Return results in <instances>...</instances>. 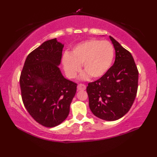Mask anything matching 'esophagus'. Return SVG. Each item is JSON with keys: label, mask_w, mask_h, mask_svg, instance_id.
Here are the masks:
<instances>
[{"label": "esophagus", "mask_w": 157, "mask_h": 157, "mask_svg": "<svg viewBox=\"0 0 157 157\" xmlns=\"http://www.w3.org/2000/svg\"><path fill=\"white\" fill-rule=\"evenodd\" d=\"M77 88L78 90H84L86 88V86L84 84H79Z\"/></svg>", "instance_id": "1"}]
</instances>
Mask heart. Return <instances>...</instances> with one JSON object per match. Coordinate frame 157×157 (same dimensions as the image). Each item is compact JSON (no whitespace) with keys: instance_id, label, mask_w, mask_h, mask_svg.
Listing matches in <instances>:
<instances>
[{"instance_id":"b5f03b06","label":"heart","mask_w":157,"mask_h":157,"mask_svg":"<svg viewBox=\"0 0 157 157\" xmlns=\"http://www.w3.org/2000/svg\"><path fill=\"white\" fill-rule=\"evenodd\" d=\"M114 55V48L109 42L91 39L75 45L71 54L65 52L62 57V65L66 75L70 79L75 78L81 71L82 64L86 72L82 79H87L90 75L98 79L104 76L111 68Z\"/></svg>"}]
</instances>
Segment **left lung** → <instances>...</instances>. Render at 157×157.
Segmentation results:
<instances>
[{
  "label": "left lung",
  "mask_w": 157,
  "mask_h": 157,
  "mask_svg": "<svg viewBox=\"0 0 157 157\" xmlns=\"http://www.w3.org/2000/svg\"><path fill=\"white\" fill-rule=\"evenodd\" d=\"M115 60L108 72L98 80L89 83L86 91L89 106L96 117L115 121L131 108L138 90V71L131 53L112 36Z\"/></svg>",
  "instance_id": "left-lung-1"
}]
</instances>
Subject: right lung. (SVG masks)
Wrapping results in <instances>:
<instances>
[{
	"instance_id": "obj_1",
	"label": "right lung",
	"mask_w": 157,
	"mask_h": 157,
	"mask_svg": "<svg viewBox=\"0 0 157 157\" xmlns=\"http://www.w3.org/2000/svg\"><path fill=\"white\" fill-rule=\"evenodd\" d=\"M64 44L49 40L29 53L20 76L25 109L43 126L53 128L67 117L77 84L64 78L59 69Z\"/></svg>"
}]
</instances>
